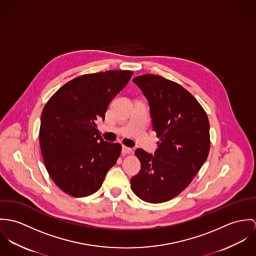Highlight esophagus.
<instances>
[{"mask_svg":"<svg viewBox=\"0 0 256 256\" xmlns=\"http://www.w3.org/2000/svg\"><path fill=\"white\" fill-rule=\"evenodd\" d=\"M122 152L124 153H126V154H132V148H130V147H128V146H122Z\"/></svg>","mask_w":256,"mask_h":256,"instance_id":"34e87169","label":"esophagus"}]
</instances>
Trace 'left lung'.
<instances>
[{"instance_id": "8db88e82", "label": "left lung", "mask_w": 256, "mask_h": 256, "mask_svg": "<svg viewBox=\"0 0 256 256\" xmlns=\"http://www.w3.org/2000/svg\"><path fill=\"white\" fill-rule=\"evenodd\" d=\"M132 82L148 100L159 142L154 156L136 150L142 169L130 178V188L143 201L166 202L188 186L208 157V116L198 101L176 82L156 74H143Z\"/></svg>"}]
</instances>
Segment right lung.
<instances>
[{"label": "right lung", "mask_w": 256, "mask_h": 256, "mask_svg": "<svg viewBox=\"0 0 256 256\" xmlns=\"http://www.w3.org/2000/svg\"><path fill=\"white\" fill-rule=\"evenodd\" d=\"M130 70L84 74L62 86L46 103L39 130L44 164L66 194L84 198L96 192L116 163L120 143L104 142L96 120L130 82Z\"/></svg>", "instance_id": "right-lung-1"}]
</instances>
